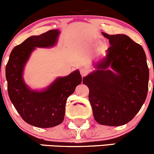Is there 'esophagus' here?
<instances>
[{
	"label": "esophagus",
	"mask_w": 154,
	"mask_h": 154,
	"mask_svg": "<svg viewBox=\"0 0 154 154\" xmlns=\"http://www.w3.org/2000/svg\"><path fill=\"white\" fill-rule=\"evenodd\" d=\"M80 72L82 76H85V75H87V73H88V71L86 70V69H81Z\"/></svg>",
	"instance_id": "34e87169"
}]
</instances>
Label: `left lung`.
<instances>
[{
    "label": "left lung",
    "mask_w": 154,
    "mask_h": 154,
    "mask_svg": "<svg viewBox=\"0 0 154 154\" xmlns=\"http://www.w3.org/2000/svg\"><path fill=\"white\" fill-rule=\"evenodd\" d=\"M102 34L111 46L106 56L93 64L96 70L84 78L83 84L90 90L95 120L101 125L119 126L131 121L145 103L149 70L140 45L125 34Z\"/></svg>",
    "instance_id": "1"
}]
</instances>
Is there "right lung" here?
Listing matches in <instances>:
<instances>
[{"label": "right lung", "instance_id": "add662e5", "mask_svg": "<svg viewBox=\"0 0 154 154\" xmlns=\"http://www.w3.org/2000/svg\"><path fill=\"white\" fill-rule=\"evenodd\" d=\"M60 31L54 29L31 36L15 46L6 66L8 93L11 103L24 121L39 128H51L62 123L67 99L81 84L76 70L64 77H57L42 90L31 89L24 82L25 66L36 48H51L57 43Z\"/></svg>", "mask_w": 154, "mask_h": 154}]
</instances>
